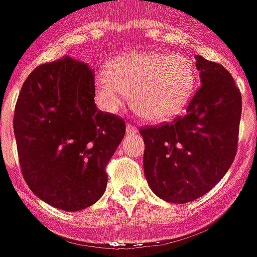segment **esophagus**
<instances>
[{"instance_id": "34e87169", "label": "esophagus", "mask_w": 257, "mask_h": 257, "mask_svg": "<svg viewBox=\"0 0 257 257\" xmlns=\"http://www.w3.org/2000/svg\"><path fill=\"white\" fill-rule=\"evenodd\" d=\"M139 132V129H138V126L136 125H134V123H126V134L128 135H135Z\"/></svg>"}]
</instances>
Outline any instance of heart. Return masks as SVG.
Instances as JSON below:
<instances>
[{
    "label": "heart",
    "instance_id": "heart-1",
    "mask_svg": "<svg viewBox=\"0 0 257 257\" xmlns=\"http://www.w3.org/2000/svg\"><path fill=\"white\" fill-rule=\"evenodd\" d=\"M97 95L115 110L131 92V103L140 117L165 121L182 111L197 86V70L180 53H139L101 68L95 77Z\"/></svg>",
    "mask_w": 257,
    "mask_h": 257
}]
</instances>
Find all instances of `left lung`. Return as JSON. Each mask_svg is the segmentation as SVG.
I'll use <instances>...</instances> for the list:
<instances>
[{
    "label": "left lung",
    "mask_w": 257,
    "mask_h": 257,
    "mask_svg": "<svg viewBox=\"0 0 257 257\" xmlns=\"http://www.w3.org/2000/svg\"><path fill=\"white\" fill-rule=\"evenodd\" d=\"M201 86L186 114L143 126V169L150 189L168 202L199 198L219 183L237 154L241 92L221 64L197 56Z\"/></svg>",
    "instance_id": "obj_1"
}]
</instances>
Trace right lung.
Segmentation results:
<instances>
[{"instance_id":"obj_1","label":"right lung","mask_w":257,"mask_h":257,"mask_svg":"<svg viewBox=\"0 0 257 257\" xmlns=\"http://www.w3.org/2000/svg\"><path fill=\"white\" fill-rule=\"evenodd\" d=\"M14 132L26 183L38 198L75 212L104 194L106 167L125 122L95 104V73L64 56L41 64L22 86Z\"/></svg>"}]
</instances>
